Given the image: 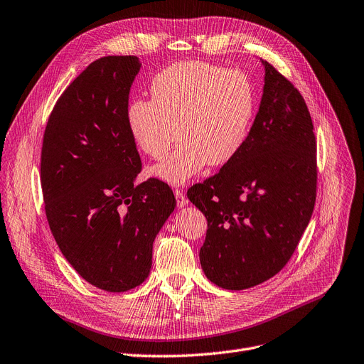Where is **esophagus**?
I'll use <instances>...</instances> for the list:
<instances>
[{
    "label": "esophagus",
    "mask_w": 364,
    "mask_h": 364,
    "mask_svg": "<svg viewBox=\"0 0 364 364\" xmlns=\"http://www.w3.org/2000/svg\"><path fill=\"white\" fill-rule=\"evenodd\" d=\"M174 197H176V203H178L179 208L188 205V198L185 197V194L181 190H174Z\"/></svg>",
    "instance_id": "obj_1"
}]
</instances>
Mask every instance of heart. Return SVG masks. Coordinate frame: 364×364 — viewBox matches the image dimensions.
<instances>
[{
	"instance_id": "1",
	"label": "heart",
	"mask_w": 364,
	"mask_h": 364,
	"mask_svg": "<svg viewBox=\"0 0 364 364\" xmlns=\"http://www.w3.org/2000/svg\"><path fill=\"white\" fill-rule=\"evenodd\" d=\"M152 100H134L127 109V125L136 146L154 159L156 178L179 185L198 174L206 163L224 166L248 137L255 113V92L240 70H225L205 61L176 63L152 79Z\"/></svg>"
}]
</instances>
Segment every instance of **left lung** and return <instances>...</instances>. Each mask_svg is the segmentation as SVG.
Returning a JSON list of instances; mask_svg holds the SVG:
<instances>
[{
    "instance_id": "1",
    "label": "left lung",
    "mask_w": 364,
    "mask_h": 364,
    "mask_svg": "<svg viewBox=\"0 0 364 364\" xmlns=\"http://www.w3.org/2000/svg\"><path fill=\"white\" fill-rule=\"evenodd\" d=\"M259 109L239 154L188 190L208 220L200 263L209 281L246 289L284 269L316 198V140L306 103L267 61Z\"/></svg>"
}]
</instances>
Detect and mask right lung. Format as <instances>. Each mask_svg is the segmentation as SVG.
<instances>
[{
    "mask_svg": "<svg viewBox=\"0 0 364 364\" xmlns=\"http://www.w3.org/2000/svg\"><path fill=\"white\" fill-rule=\"evenodd\" d=\"M139 58L91 63L58 98L43 136L40 178L46 218L82 278L110 293L148 278L154 240L176 206L156 178L140 185V155L127 125Z\"/></svg>",
    "mask_w": 364,
    "mask_h": 364,
    "instance_id": "right-lung-1",
    "label": "right lung"
}]
</instances>
